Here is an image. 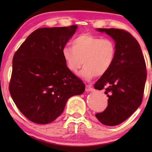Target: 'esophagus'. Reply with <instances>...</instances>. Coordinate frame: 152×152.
<instances>
[{"mask_svg": "<svg viewBox=\"0 0 152 152\" xmlns=\"http://www.w3.org/2000/svg\"><path fill=\"white\" fill-rule=\"evenodd\" d=\"M93 90V88L91 85H86V91H87V92H90V91H92Z\"/></svg>", "mask_w": 152, "mask_h": 152, "instance_id": "esophagus-1", "label": "esophagus"}]
</instances>
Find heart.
<instances>
[{"label":"heart","mask_w":152,"mask_h":152,"mask_svg":"<svg viewBox=\"0 0 152 152\" xmlns=\"http://www.w3.org/2000/svg\"><path fill=\"white\" fill-rule=\"evenodd\" d=\"M62 56L67 68L77 73L82 65L80 75L91 80L96 75L102 76L109 71L116 56V45L111 39L91 34H82L72 41V48H64Z\"/></svg>","instance_id":"obj_1"}]
</instances>
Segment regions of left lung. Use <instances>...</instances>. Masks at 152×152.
<instances>
[{
	"label": "left lung",
	"instance_id": "left-lung-1",
	"mask_svg": "<svg viewBox=\"0 0 152 152\" xmlns=\"http://www.w3.org/2000/svg\"><path fill=\"white\" fill-rule=\"evenodd\" d=\"M115 41V61L107 73L97 81L95 89L105 88L108 106L102 113L95 114L101 123L118 125L130 117L142 102L147 79L146 64L140 46L136 39L125 30L97 28Z\"/></svg>",
	"mask_w": 152,
	"mask_h": 152
}]
</instances>
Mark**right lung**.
Here are the masks:
<instances>
[{
    "instance_id": "obj_1",
    "label": "right lung",
    "mask_w": 152,
    "mask_h": 152,
    "mask_svg": "<svg viewBox=\"0 0 152 152\" xmlns=\"http://www.w3.org/2000/svg\"><path fill=\"white\" fill-rule=\"evenodd\" d=\"M77 28L74 25L37 29L14 54L10 95L20 111L34 123L54 121L70 97L85 91V84L68 69L62 56Z\"/></svg>"
}]
</instances>
